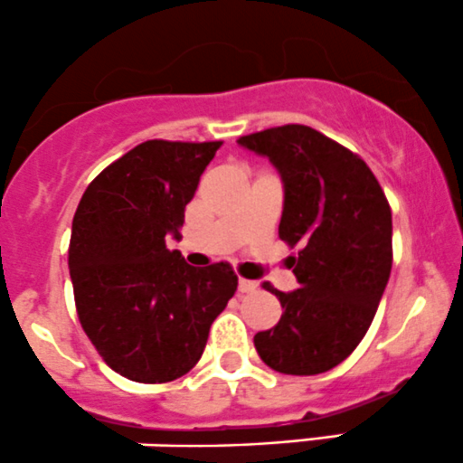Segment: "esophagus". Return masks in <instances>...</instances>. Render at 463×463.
Wrapping results in <instances>:
<instances>
[{"label":"esophagus","instance_id":"obj_1","mask_svg":"<svg viewBox=\"0 0 463 463\" xmlns=\"http://www.w3.org/2000/svg\"><path fill=\"white\" fill-rule=\"evenodd\" d=\"M259 288L257 281H250V279H240V292H255Z\"/></svg>","mask_w":463,"mask_h":463}]
</instances>
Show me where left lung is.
I'll use <instances>...</instances> for the list:
<instances>
[{"instance_id":"1","label":"left lung","mask_w":463,"mask_h":463,"mask_svg":"<svg viewBox=\"0 0 463 463\" xmlns=\"http://www.w3.org/2000/svg\"><path fill=\"white\" fill-rule=\"evenodd\" d=\"M237 145L279 171V237L301 246L289 257L294 292L263 283L283 314L255 336L257 354L279 373L329 372L358 347L387 288L393 261L387 197L358 156L312 127H272Z\"/></svg>"}]
</instances>
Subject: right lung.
Wrapping results in <instances>:
<instances>
[{
  "label": "right lung",
  "mask_w": 463,
  "mask_h": 463,
  "mask_svg": "<svg viewBox=\"0 0 463 463\" xmlns=\"http://www.w3.org/2000/svg\"><path fill=\"white\" fill-rule=\"evenodd\" d=\"M222 142L146 140L85 189L72 220L70 277L85 334L116 373L169 383L200 360L208 329L237 289L228 263L193 268L184 208Z\"/></svg>",
  "instance_id": "obj_1"
}]
</instances>
